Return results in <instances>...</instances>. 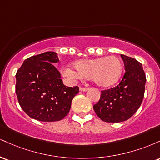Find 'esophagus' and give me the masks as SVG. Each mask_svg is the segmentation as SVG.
Segmentation results:
<instances>
[{
	"instance_id": "34e87169",
	"label": "esophagus",
	"mask_w": 160,
	"mask_h": 160,
	"mask_svg": "<svg viewBox=\"0 0 160 160\" xmlns=\"http://www.w3.org/2000/svg\"><path fill=\"white\" fill-rule=\"evenodd\" d=\"M88 88H86V87H80V91H81V92H86L88 90Z\"/></svg>"
}]
</instances>
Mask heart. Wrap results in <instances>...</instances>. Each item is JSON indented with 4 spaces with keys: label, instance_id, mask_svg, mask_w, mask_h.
Masks as SVG:
<instances>
[{
    "label": "heart",
    "instance_id": "obj_1",
    "mask_svg": "<svg viewBox=\"0 0 160 160\" xmlns=\"http://www.w3.org/2000/svg\"><path fill=\"white\" fill-rule=\"evenodd\" d=\"M76 70L66 67L62 74L69 81L75 82L90 77L92 81L97 86L108 87L120 80L122 65L117 57L111 56L97 58H83L73 63Z\"/></svg>",
    "mask_w": 160,
    "mask_h": 160
}]
</instances>
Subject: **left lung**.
<instances>
[{
	"mask_svg": "<svg viewBox=\"0 0 160 160\" xmlns=\"http://www.w3.org/2000/svg\"><path fill=\"white\" fill-rule=\"evenodd\" d=\"M125 65L123 78L116 87L102 91L93 109L107 122L127 120L140 108L144 98L146 76L142 65L135 58L121 55Z\"/></svg>",
	"mask_w": 160,
	"mask_h": 160,
	"instance_id": "1",
	"label": "left lung"
}]
</instances>
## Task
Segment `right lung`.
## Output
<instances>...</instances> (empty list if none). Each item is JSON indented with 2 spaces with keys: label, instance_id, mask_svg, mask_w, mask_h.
Listing matches in <instances>:
<instances>
[{
  "label": "right lung",
  "instance_id": "1",
  "mask_svg": "<svg viewBox=\"0 0 160 160\" xmlns=\"http://www.w3.org/2000/svg\"><path fill=\"white\" fill-rule=\"evenodd\" d=\"M58 62L55 52L26 58L16 74V93L28 115L42 122L61 120L68 113L78 86L63 84L53 64Z\"/></svg>",
  "mask_w": 160,
  "mask_h": 160
}]
</instances>
